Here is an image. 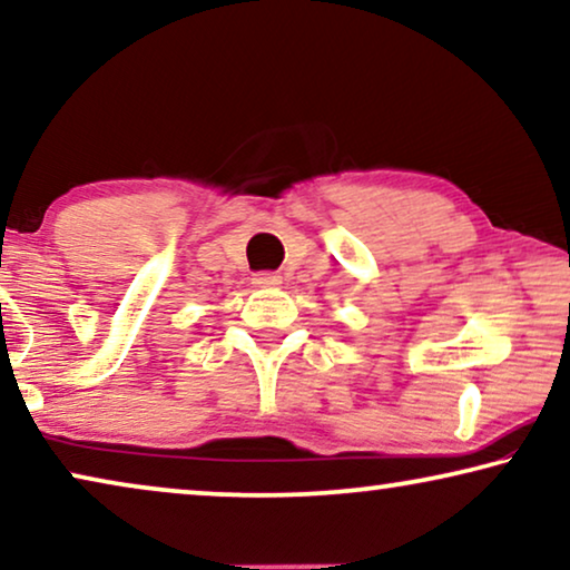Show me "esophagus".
<instances>
[{
    "instance_id": "34e87169",
    "label": "esophagus",
    "mask_w": 570,
    "mask_h": 570,
    "mask_svg": "<svg viewBox=\"0 0 570 570\" xmlns=\"http://www.w3.org/2000/svg\"><path fill=\"white\" fill-rule=\"evenodd\" d=\"M283 279L275 272H259V275H254V285L256 287H277Z\"/></svg>"
}]
</instances>
